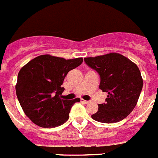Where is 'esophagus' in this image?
<instances>
[{"label":"esophagus","mask_w":158,"mask_h":158,"mask_svg":"<svg viewBox=\"0 0 158 158\" xmlns=\"http://www.w3.org/2000/svg\"><path fill=\"white\" fill-rule=\"evenodd\" d=\"M81 102L82 103H84V104L89 103V101H85V100H84V99H81Z\"/></svg>","instance_id":"esophagus-1"}]
</instances>
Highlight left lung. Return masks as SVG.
<instances>
[{"instance_id":"8db88e82","label":"left lung","mask_w":158,"mask_h":158,"mask_svg":"<svg viewBox=\"0 0 158 158\" xmlns=\"http://www.w3.org/2000/svg\"><path fill=\"white\" fill-rule=\"evenodd\" d=\"M84 60L100 75V89L108 93L106 103L98 105L92 118L108 124L122 121L135 108L143 86L137 64L117 52L85 57Z\"/></svg>"}]
</instances>
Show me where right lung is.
Returning <instances> with one entry per match:
<instances>
[{"label": "right lung", "instance_id": "right-lung-1", "mask_svg": "<svg viewBox=\"0 0 158 158\" xmlns=\"http://www.w3.org/2000/svg\"><path fill=\"white\" fill-rule=\"evenodd\" d=\"M83 61L81 57L65 60L40 55L21 69L16 93L25 115L42 128H52L68 121L70 110L80 98L62 99L64 77Z\"/></svg>", "mask_w": 158, "mask_h": 158}]
</instances>
